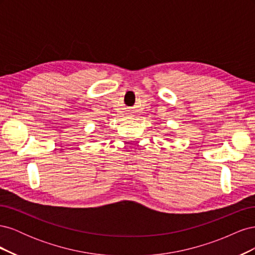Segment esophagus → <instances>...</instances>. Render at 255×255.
Wrapping results in <instances>:
<instances>
[{"label": "esophagus", "mask_w": 255, "mask_h": 255, "mask_svg": "<svg viewBox=\"0 0 255 255\" xmlns=\"http://www.w3.org/2000/svg\"><path fill=\"white\" fill-rule=\"evenodd\" d=\"M133 117V116H129V118H132Z\"/></svg>", "instance_id": "obj_1"}]
</instances>
